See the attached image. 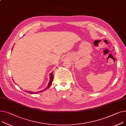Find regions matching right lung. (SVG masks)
<instances>
[{"label":"right lung","mask_w":126,"mask_h":126,"mask_svg":"<svg viewBox=\"0 0 126 126\" xmlns=\"http://www.w3.org/2000/svg\"><path fill=\"white\" fill-rule=\"evenodd\" d=\"M12 49H13V48H12ZM53 78H54V75H53V72H52V73H50V74H49V82H48V85H47V87L46 88V89H45L44 90H47V89L49 87H50V86L51 85V84H52V81H53ZM43 91H44V90H42V91H39V92H38L39 93H40V92H43ZM27 92H29V93H30V94H35V93H38V92H29V91H26Z\"/></svg>","instance_id":"1"}]
</instances>
